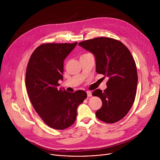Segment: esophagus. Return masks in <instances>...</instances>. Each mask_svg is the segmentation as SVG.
<instances>
[{
  "instance_id": "obj_1",
  "label": "esophagus",
  "mask_w": 160,
  "mask_h": 160,
  "mask_svg": "<svg viewBox=\"0 0 160 160\" xmlns=\"http://www.w3.org/2000/svg\"><path fill=\"white\" fill-rule=\"evenodd\" d=\"M87 94L88 97L92 96V92H91V91H87Z\"/></svg>"
}]
</instances>
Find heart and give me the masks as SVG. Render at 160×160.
<instances>
[{
  "label": "heart",
  "mask_w": 160,
  "mask_h": 160,
  "mask_svg": "<svg viewBox=\"0 0 160 160\" xmlns=\"http://www.w3.org/2000/svg\"><path fill=\"white\" fill-rule=\"evenodd\" d=\"M89 54V53H87V54H83V55H85V54ZM83 55H82V56H83Z\"/></svg>",
  "instance_id": "1"
}]
</instances>
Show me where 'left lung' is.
<instances>
[{
	"instance_id": "8db88e82",
	"label": "left lung",
	"mask_w": 160,
	"mask_h": 160,
	"mask_svg": "<svg viewBox=\"0 0 160 160\" xmlns=\"http://www.w3.org/2000/svg\"><path fill=\"white\" fill-rule=\"evenodd\" d=\"M78 45L95 56L96 72L109 78L103 92L96 89L92 92L102 102L96 117L107 123L118 122L127 115L136 96L138 77L133 56L122 42L112 38L98 37Z\"/></svg>"
}]
</instances>
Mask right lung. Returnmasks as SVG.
I'll use <instances>...</instances> for the list:
<instances>
[{
	"label": "right lung",
	"mask_w": 160,
	"mask_h": 160,
	"mask_svg": "<svg viewBox=\"0 0 160 160\" xmlns=\"http://www.w3.org/2000/svg\"><path fill=\"white\" fill-rule=\"evenodd\" d=\"M77 44H42L27 65L25 83L30 101L44 123L56 130H64L75 123L77 108L87 98L82 90L72 93L58 88V81L63 80L64 60Z\"/></svg>",
	"instance_id": "right-lung-1"
}]
</instances>
